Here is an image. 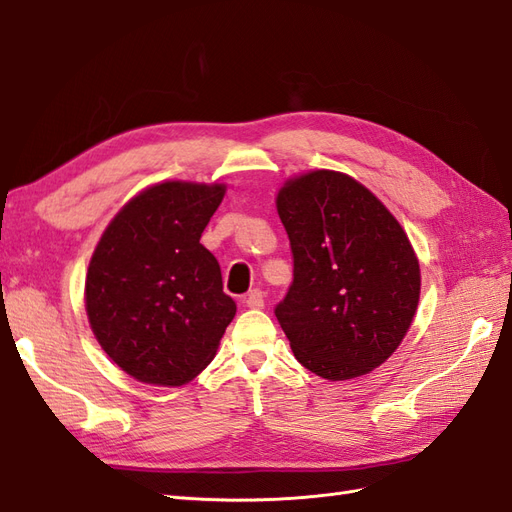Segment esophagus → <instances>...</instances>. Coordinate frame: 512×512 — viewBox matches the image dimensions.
<instances>
[{"label":"esophagus","mask_w":512,"mask_h":512,"mask_svg":"<svg viewBox=\"0 0 512 512\" xmlns=\"http://www.w3.org/2000/svg\"><path fill=\"white\" fill-rule=\"evenodd\" d=\"M243 303L250 307V309H262V307H265V292L254 288V290H250V292L245 294Z\"/></svg>","instance_id":"obj_1"}]
</instances>
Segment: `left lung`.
Segmentation results:
<instances>
[{"mask_svg":"<svg viewBox=\"0 0 512 512\" xmlns=\"http://www.w3.org/2000/svg\"><path fill=\"white\" fill-rule=\"evenodd\" d=\"M294 280L275 316L297 361L327 380L380 367L404 342L421 297L406 230L350 175L309 170L275 198Z\"/></svg>","mask_w":512,"mask_h":512,"instance_id":"8db88e82","label":"left lung"}]
</instances>
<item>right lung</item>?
Instances as JSON below:
<instances>
[{
  "mask_svg": "<svg viewBox=\"0 0 512 512\" xmlns=\"http://www.w3.org/2000/svg\"><path fill=\"white\" fill-rule=\"evenodd\" d=\"M224 183L162 181L130 198L102 232L85 277L102 350L138 382L181 386L218 352L237 305L200 243Z\"/></svg>",
  "mask_w": 512,
  "mask_h": 512,
  "instance_id": "1",
  "label": "right lung"
}]
</instances>
